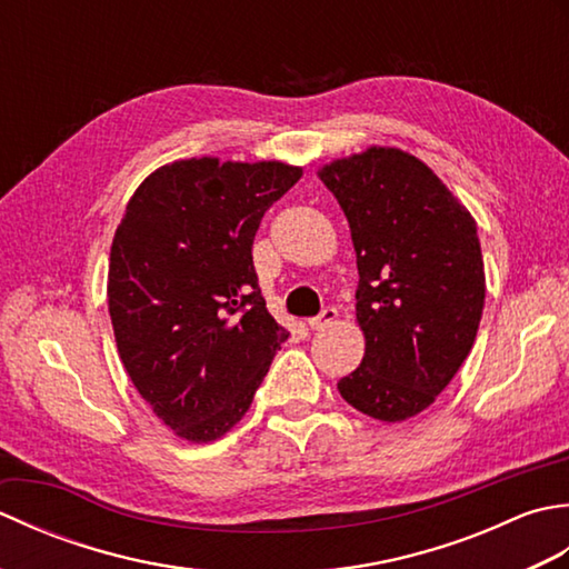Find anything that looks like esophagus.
Masks as SVG:
<instances>
[{
    "mask_svg": "<svg viewBox=\"0 0 569 569\" xmlns=\"http://www.w3.org/2000/svg\"><path fill=\"white\" fill-rule=\"evenodd\" d=\"M337 320V308H332V306H328V308H322L320 310V316H316V318H310L308 320V325L312 330H322V328H328L330 322H335Z\"/></svg>",
    "mask_w": 569,
    "mask_h": 569,
    "instance_id": "34e87169",
    "label": "esophagus"
}]
</instances>
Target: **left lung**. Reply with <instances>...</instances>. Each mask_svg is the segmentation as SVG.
<instances>
[{"instance_id":"8db88e82","label":"left lung","mask_w":569,"mask_h":569,"mask_svg":"<svg viewBox=\"0 0 569 569\" xmlns=\"http://www.w3.org/2000/svg\"><path fill=\"white\" fill-rule=\"evenodd\" d=\"M320 180L357 251V320L367 349L337 389L359 413L401 422L426 410L462 367L485 310L477 222L416 156L369 149Z\"/></svg>"}]
</instances>
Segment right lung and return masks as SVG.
<instances>
[{
  "mask_svg": "<svg viewBox=\"0 0 569 569\" xmlns=\"http://www.w3.org/2000/svg\"><path fill=\"white\" fill-rule=\"evenodd\" d=\"M296 166L190 159L131 196L110 253L122 365L153 413L190 442L234 428L288 332L266 310L253 237Z\"/></svg>",
  "mask_w": 569,
  "mask_h": 569,
  "instance_id": "obj_1",
  "label": "right lung"
}]
</instances>
